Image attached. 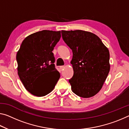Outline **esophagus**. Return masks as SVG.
I'll use <instances>...</instances> for the list:
<instances>
[{"label": "esophagus", "instance_id": "34e87169", "mask_svg": "<svg viewBox=\"0 0 129 129\" xmlns=\"http://www.w3.org/2000/svg\"><path fill=\"white\" fill-rule=\"evenodd\" d=\"M64 68H65V67H64V66H60V70H61V71L64 70Z\"/></svg>", "mask_w": 129, "mask_h": 129}]
</instances>
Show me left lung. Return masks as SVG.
I'll use <instances>...</instances> for the list:
<instances>
[{
    "mask_svg": "<svg viewBox=\"0 0 129 129\" xmlns=\"http://www.w3.org/2000/svg\"><path fill=\"white\" fill-rule=\"evenodd\" d=\"M61 33L73 53V76L69 80L72 91L80 97H92L102 89L109 73V50L92 33L77 30Z\"/></svg>",
    "mask_w": 129,
    "mask_h": 129,
    "instance_id": "8db88e82",
    "label": "left lung"
}]
</instances>
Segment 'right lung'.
I'll return each mask as SVG.
<instances>
[{"instance_id": "1", "label": "right lung", "mask_w": 129, "mask_h": 129, "mask_svg": "<svg viewBox=\"0 0 129 129\" xmlns=\"http://www.w3.org/2000/svg\"><path fill=\"white\" fill-rule=\"evenodd\" d=\"M60 38V31L45 30L30 34L22 42L16 57L18 74L24 88L32 95H48L60 78L52 51Z\"/></svg>"}]
</instances>
